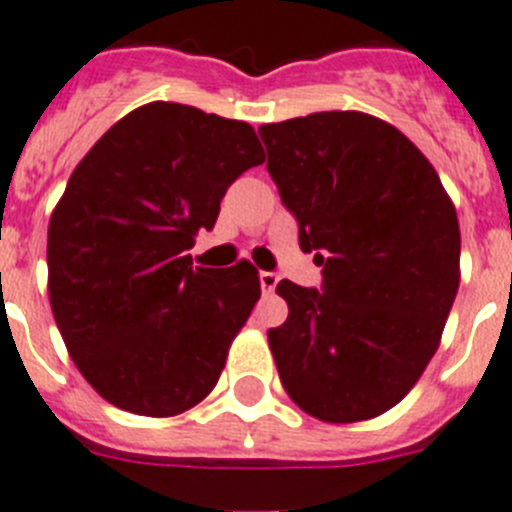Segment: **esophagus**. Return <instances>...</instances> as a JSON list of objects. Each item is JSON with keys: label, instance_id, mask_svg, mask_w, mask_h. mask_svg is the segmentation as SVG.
<instances>
[{"label": "esophagus", "instance_id": "34e87169", "mask_svg": "<svg viewBox=\"0 0 512 512\" xmlns=\"http://www.w3.org/2000/svg\"><path fill=\"white\" fill-rule=\"evenodd\" d=\"M275 285H278V275H275V273H267V270H262V273H260V288H262V293H273Z\"/></svg>", "mask_w": 512, "mask_h": 512}]
</instances>
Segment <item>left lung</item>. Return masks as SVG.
Returning <instances> with one entry per match:
<instances>
[{
  "mask_svg": "<svg viewBox=\"0 0 512 512\" xmlns=\"http://www.w3.org/2000/svg\"><path fill=\"white\" fill-rule=\"evenodd\" d=\"M267 173L316 252L321 290L280 280L288 319L267 331L290 400L326 423L390 411L418 382L459 288L457 209L393 124L316 112L262 124Z\"/></svg>",
  "mask_w": 512,
  "mask_h": 512,
  "instance_id": "8db88e82",
  "label": "left lung"
}]
</instances>
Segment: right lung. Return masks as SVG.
Here are the masks:
<instances>
[{
	"label": "right lung",
	"instance_id": "1",
	"mask_svg": "<svg viewBox=\"0 0 512 512\" xmlns=\"http://www.w3.org/2000/svg\"><path fill=\"white\" fill-rule=\"evenodd\" d=\"M265 163L247 122L153 101L109 127L48 227V296L68 354L122 411L168 418L214 390L260 298L247 260L193 267L227 188Z\"/></svg>",
	"mask_w": 512,
	"mask_h": 512
}]
</instances>
